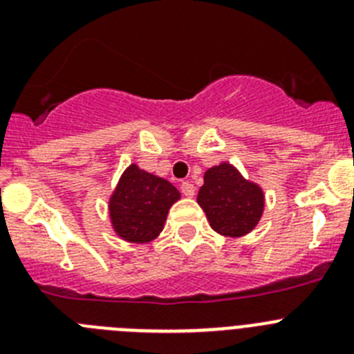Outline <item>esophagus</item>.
Here are the masks:
<instances>
[{
	"mask_svg": "<svg viewBox=\"0 0 354 354\" xmlns=\"http://www.w3.org/2000/svg\"><path fill=\"white\" fill-rule=\"evenodd\" d=\"M180 192H183L184 196H189L192 198L195 195V186L192 183H183L180 184Z\"/></svg>",
	"mask_w": 354,
	"mask_h": 354,
	"instance_id": "obj_1",
	"label": "esophagus"
}]
</instances>
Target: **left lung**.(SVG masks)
<instances>
[{
  "label": "left lung",
  "instance_id": "1",
  "mask_svg": "<svg viewBox=\"0 0 354 354\" xmlns=\"http://www.w3.org/2000/svg\"><path fill=\"white\" fill-rule=\"evenodd\" d=\"M196 202L204 209L216 232L241 237L252 232L264 211V193L255 183L246 180L232 165L221 162L205 171L204 186Z\"/></svg>",
  "mask_w": 354,
  "mask_h": 354
}]
</instances>
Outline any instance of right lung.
Here are the masks:
<instances>
[{"label": "right lung", "instance_id": "add662e5", "mask_svg": "<svg viewBox=\"0 0 354 354\" xmlns=\"http://www.w3.org/2000/svg\"><path fill=\"white\" fill-rule=\"evenodd\" d=\"M180 198L174 184L131 165L109 198L115 232L129 243H149L165 227L171 205Z\"/></svg>", "mask_w": 354, "mask_h": 354}]
</instances>
